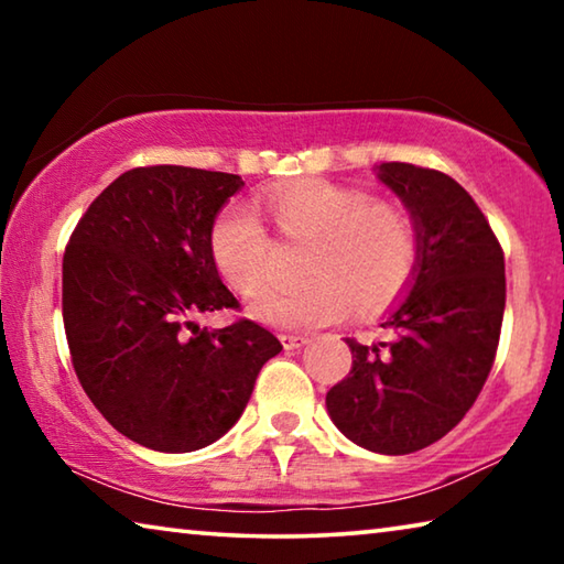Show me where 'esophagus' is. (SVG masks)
<instances>
[{"instance_id":"34e87169","label":"esophagus","mask_w":564,"mask_h":564,"mask_svg":"<svg viewBox=\"0 0 564 564\" xmlns=\"http://www.w3.org/2000/svg\"><path fill=\"white\" fill-rule=\"evenodd\" d=\"M308 340H311V338H308V336H301V333H283V336H281V343H283L285 350L303 348Z\"/></svg>"}]
</instances>
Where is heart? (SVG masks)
Instances as JSON below:
<instances>
[{"instance_id":"1","label":"heart","mask_w":564,"mask_h":564,"mask_svg":"<svg viewBox=\"0 0 564 564\" xmlns=\"http://www.w3.org/2000/svg\"><path fill=\"white\" fill-rule=\"evenodd\" d=\"M263 206L285 241H308L299 285H265L251 313L271 326L311 328L350 308L362 316L398 301L417 269V228L403 206L328 178H301L269 191ZM208 248L238 291H253L273 259V241L251 208L216 214Z\"/></svg>"}]
</instances>
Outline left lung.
I'll return each mask as SVG.
<instances>
[{"label": "left lung", "mask_w": 564, "mask_h": 564, "mask_svg": "<svg viewBox=\"0 0 564 564\" xmlns=\"http://www.w3.org/2000/svg\"><path fill=\"white\" fill-rule=\"evenodd\" d=\"M417 228L413 285L380 323L386 340L346 338L350 373L326 395L338 431L366 451L408 455L460 423L498 352L505 256L473 196L443 171L378 166Z\"/></svg>", "instance_id": "8db88e82"}]
</instances>
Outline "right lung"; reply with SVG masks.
I'll return each mask as SVG.
<instances>
[{
  "label": "right lung",
  "instance_id": "1",
  "mask_svg": "<svg viewBox=\"0 0 564 564\" xmlns=\"http://www.w3.org/2000/svg\"><path fill=\"white\" fill-rule=\"evenodd\" d=\"M241 176L139 166L94 198L66 243L62 316L84 393L129 441L159 453L216 443L241 417L281 340L241 308L208 248L216 214Z\"/></svg>",
  "mask_w": 564,
  "mask_h": 564
}]
</instances>
